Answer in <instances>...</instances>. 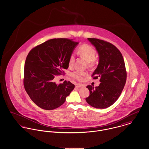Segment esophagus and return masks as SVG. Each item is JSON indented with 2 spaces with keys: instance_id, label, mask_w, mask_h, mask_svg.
<instances>
[{
  "instance_id": "34e87169",
  "label": "esophagus",
  "mask_w": 149,
  "mask_h": 149,
  "mask_svg": "<svg viewBox=\"0 0 149 149\" xmlns=\"http://www.w3.org/2000/svg\"><path fill=\"white\" fill-rule=\"evenodd\" d=\"M75 86H76V88H82V87L83 86V85L81 84H76L75 85Z\"/></svg>"
}]
</instances>
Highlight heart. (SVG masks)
<instances>
[{
	"mask_svg": "<svg viewBox=\"0 0 149 149\" xmlns=\"http://www.w3.org/2000/svg\"><path fill=\"white\" fill-rule=\"evenodd\" d=\"M77 53L81 57L86 60V61L89 64H92L93 63L96 56L95 50L89 45H83L79 46L77 50ZM74 60L75 58L74 55L71 54L69 58V65L70 67L73 65ZM87 74V72L79 70H76L70 74L73 78L79 81L83 79V78Z\"/></svg>",
	"mask_w": 149,
	"mask_h": 149,
	"instance_id": "b5f03b06",
	"label": "heart"
}]
</instances>
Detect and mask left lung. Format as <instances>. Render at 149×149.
Returning <instances> with one entry per match:
<instances>
[{
    "instance_id": "obj_1",
    "label": "left lung",
    "mask_w": 149,
    "mask_h": 149,
    "mask_svg": "<svg viewBox=\"0 0 149 149\" xmlns=\"http://www.w3.org/2000/svg\"><path fill=\"white\" fill-rule=\"evenodd\" d=\"M94 46L99 56V63L92 76L100 78L99 86L88 85L89 97L86 101L96 109H106L119 98L127 79L125 63L119 51L114 45L102 40L88 38Z\"/></svg>"
}]
</instances>
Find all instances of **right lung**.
Masks as SVG:
<instances>
[{
    "mask_svg": "<svg viewBox=\"0 0 149 149\" xmlns=\"http://www.w3.org/2000/svg\"><path fill=\"white\" fill-rule=\"evenodd\" d=\"M78 45L73 39H51L28 54L24 66V85L30 99L40 108L52 110L59 107L74 89V85L70 81L58 85L54 78L68 69L70 55Z\"/></svg>",
    "mask_w": 149,
    "mask_h": 149,
    "instance_id": "right-lung-1",
    "label": "right lung"
}]
</instances>
